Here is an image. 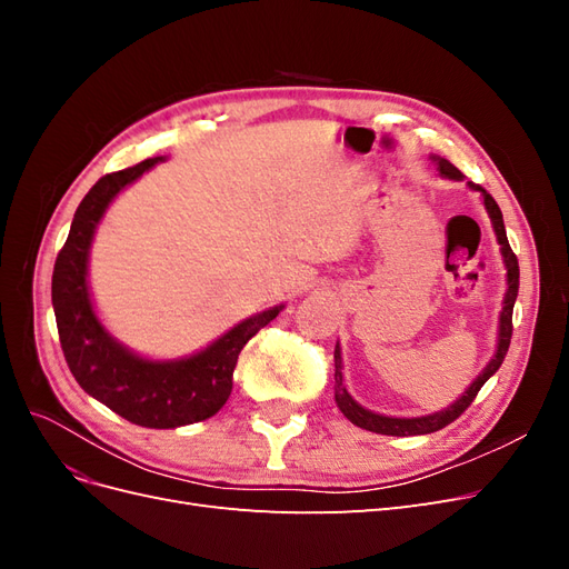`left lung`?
Listing matches in <instances>:
<instances>
[{
  "mask_svg": "<svg viewBox=\"0 0 569 569\" xmlns=\"http://www.w3.org/2000/svg\"><path fill=\"white\" fill-rule=\"evenodd\" d=\"M437 163H439V173L443 178L462 180V173L451 161L437 159ZM470 187L479 189L481 197H485V206H487V211L491 216L498 244H501L503 261H506V268H508V291H506V299H503L506 306H503V313H501V327H498L496 356L491 358V363L485 368V372H481L477 380L472 382V387L465 391L451 408L439 410V412H435V416H425V418H387V416H377V412L366 410L363 406H358L351 399L347 387H343V380H341V353H339V343H337V349H335V401H337V406H339L343 416H347L356 427H363V429H370V432H375V435H387V437H416V435L439 432V429H443L446 425H451L453 420H458L462 412L470 408V403L475 401V396L479 393V389L485 387L489 377L503 363V358H506L508 347H510V337H512V306H515V299H518V289H520V266H518V256L512 253V249L508 244L503 213H501V209H498V203L493 201V197L487 192V189H481L475 182H470Z\"/></svg>",
  "mask_w": 569,
  "mask_h": 569,
  "instance_id": "8db88e82",
  "label": "left lung"
}]
</instances>
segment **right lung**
I'll list each match as a JSON object with an SVG mask.
<instances>
[{
	"label": "right lung",
	"mask_w": 569,
	"mask_h": 569,
	"mask_svg": "<svg viewBox=\"0 0 569 569\" xmlns=\"http://www.w3.org/2000/svg\"><path fill=\"white\" fill-rule=\"evenodd\" d=\"M163 161L147 159L99 178L80 201L66 244L51 274V303L59 341L76 382L120 418L151 429L192 425L216 416L232 391V372L244 343L266 327L282 306L239 322L209 349L184 360H144L120 347L99 325L88 291V253L97 222L111 199Z\"/></svg>",
	"instance_id": "1"
}]
</instances>
